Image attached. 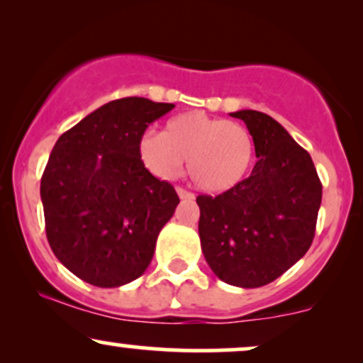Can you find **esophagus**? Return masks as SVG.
I'll use <instances>...</instances> for the list:
<instances>
[{"label":"esophagus","instance_id":"obj_1","mask_svg":"<svg viewBox=\"0 0 363 363\" xmlns=\"http://www.w3.org/2000/svg\"><path fill=\"white\" fill-rule=\"evenodd\" d=\"M177 194L181 199H194V194L189 193V191H186L184 187H177Z\"/></svg>","mask_w":363,"mask_h":363}]
</instances>
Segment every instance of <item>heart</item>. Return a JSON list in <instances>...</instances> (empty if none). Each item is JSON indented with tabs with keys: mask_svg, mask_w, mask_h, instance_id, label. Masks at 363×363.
Returning <instances> with one entry per match:
<instances>
[{
	"mask_svg": "<svg viewBox=\"0 0 363 363\" xmlns=\"http://www.w3.org/2000/svg\"><path fill=\"white\" fill-rule=\"evenodd\" d=\"M138 152L150 172L162 179L177 177L187 160L194 186L220 194L247 177L256 145L242 124L191 111L169 119L162 135L145 133Z\"/></svg>",
	"mask_w": 363,
	"mask_h": 363,
	"instance_id": "1",
	"label": "heart"
}]
</instances>
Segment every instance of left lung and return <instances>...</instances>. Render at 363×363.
Wrapping results in <instances>:
<instances>
[{"instance_id": "obj_1", "label": "left lung", "mask_w": 363, "mask_h": 363, "mask_svg": "<svg viewBox=\"0 0 363 363\" xmlns=\"http://www.w3.org/2000/svg\"><path fill=\"white\" fill-rule=\"evenodd\" d=\"M256 145L251 176L218 196L201 194L199 239L220 280L242 289L268 285L309 251L323 198L314 162L280 123L237 111Z\"/></svg>"}]
</instances>
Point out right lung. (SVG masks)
Instances as JSON below:
<instances>
[{
  "mask_svg": "<svg viewBox=\"0 0 363 363\" xmlns=\"http://www.w3.org/2000/svg\"><path fill=\"white\" fill-rule=\"evenodd\" d=\"M174 104L126 97L62 133L43 179L45 235L54 256L90 285L112 289L145 273L179 196L145 169L138 141Z\"/></svg>",
  "mask_w": 363,
  "mask_h": 363,
  "instance_id": "1",
  "label": "right lung"
}]
</instances>
